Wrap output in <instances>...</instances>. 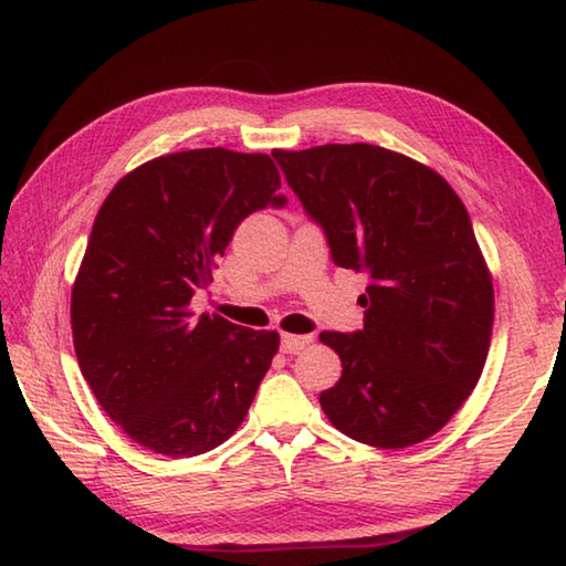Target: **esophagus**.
I'll return each instance as SVG.
<instances>
[{
  "instance_id": "34e87169",
  "label": "esophagus",
  "mask_w": 566,
  "mask_h": 566,
  "mask_svg": "<svg viewBox=\"0 0 566 566\" xmlns=\"http://www.w3.org/2000/svg\"><path fill=\"white\" fill-rule=\"evenodd\" d=\"M312 344L310 334H282V352L284 354H302Z\"/></svg>"
}]
</instances>
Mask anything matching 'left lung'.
<instances>
[{
  "instance_id": "obj_1",
  "label": "left lung",
  "mask_w": 566,
  "mask_h": 566,
  "mask_svg": "<svg viewBox=\"0 0 566 566\" xmlns=\"http://www.w3.org/2000/svg\"><path fill=\"white\" fill-rule=\"evenodd\" d=\"M272 157L332 262L367 276L364 327L319 334L342 359L324 415L361 444L424 442L472 395L492 339V276L462 199L434 169L361 142Z\"/></svg>"
}]
</instances>
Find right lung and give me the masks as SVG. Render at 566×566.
<instances>
[{"instance_id": "add662e5", "label": "right lung", "mask_w": 566, "mask_h": 566, "mask_svg": "<svg viewBox=\"0 0 566 566\" xmlns=\"http://www.w3.org/2000/svg\"><path fill=\"white\" fill-rule=\"evenodd\" d=\"M280 187L272 157L189 149L122 177L94 219L72 286L76 361L102 409L151 452L227 442L280 349L276 332L189 312L242 219L286 205Z\"/></svg>"}]
</instances>
